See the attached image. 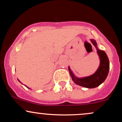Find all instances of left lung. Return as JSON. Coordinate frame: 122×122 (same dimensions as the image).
I'll return each mask as SVG.
<instances>
[{
    "mask_svg": "<svg viewBox=\"0 0 122 122\" xmlns=\"http://www.w3.org/2000/svg\"><path fill=\"white\" fill-rule=\"evenodd\" d=\"M91 42L96 47L100 60V66L97 71L90 76L83 78H77L73 75L69 67L68 68L70 75L73 82L76 84L88 88L97 87L103 83L107 78L110 69V62L106 53L104 51L99 50L97 48V43L95 40H91Z\"/></svg>",
    "mask_w": 122,
    "mask_h": 122,
    "instance_id": "obj_1",
    "label": "left lung"
}]
</instances>
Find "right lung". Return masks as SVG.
I'll return each mask as SVG.
<instances>
[{
  "label": "right lung",
  "mask_w": 122,
  "mask_h": 122,
  "mask_svg": "<svg viewBox=\"0 0 122 122\" xmlns=\"http://www.w3.org/2000/svg\"><path fill=\"white\" fill-rule=\"evenodd\" d=\"M18 81H19V80H18ZM19 82H20V81H19ZM26 87H27V86H26Z\"/></svg>",
  "instance_id": "1"
}]
</instances>
